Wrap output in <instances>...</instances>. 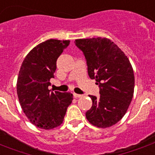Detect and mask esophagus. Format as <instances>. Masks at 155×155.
Listing matches in <instances>:
<instances>
[{"label":"esophagus","mask_w":155,"mask_h":155,"mask_svg":"<svg viewBox=\"0 0 155 155\" xmlns=\"http://www.w3.org/2000/svg\"><path fill=\"white\" fill-rule=\"evenodd\" d=\"M73 96H74V97H75V98H77V97H81L82 95H81V94H77V93H73Z\"/></svg>","instance_id":"esophagus-1"}]
</instances>
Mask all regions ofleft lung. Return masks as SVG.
<instances>
[{
	"label": "left lung",
	"instance_id": "obj_1",
	"mask_svg": "<svg viewBox=\"0 0 155 155\" xmlns=\"http://www.w3.org/2000/svg\"><path fill=\"white\" fill-rule=\"evenodd\" d=\"M88 76L96 80L100 97L89 95L93 106L86 112L88 122L98 127L115 124L127 112L134 92V73L124 53L109 39H78Z\"/></svg>",
	"mask_w": 155,
	"mask_h": 155
}]
</instances>
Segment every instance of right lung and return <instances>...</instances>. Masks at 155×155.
Masks as SVG:
<instances>
[{
	"label": "right lung",
	"instance_id": "add662e5",
	"mask_svg": "<svg viewBox=\"0 0 155 155\" xmlns=\"http://www.w3.org/2000/svg\"><path fill=\"white\" fill-rule=\"evenodd\" d=\"M70 41L50 39L33 48L23 60L17 81V93L22 110L31 123L42 129L62 124L73 100L70 93L50 92L57 60Z\"/></svg>",
	"mask_w": 155,
	"mask_h": 155
}]
</instances>
